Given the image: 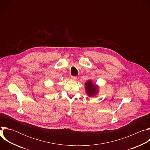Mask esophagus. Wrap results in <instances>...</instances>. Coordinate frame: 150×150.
<instances>
[{
  "mask_svg": "<svg viewBox=\"0 0 150 150\" xmlns=\"http://www.w3.org/2000/svg\"><path fill=\"white\" fill-rule=\"evenodd\" d=\"M71 79L73 80H76L77 79V77L76 76H71Z\"/></svg>",
  "mask_w": 150,
  "mask_h": 150,
  "instance_id": "obj_1",
  "label": "esophagus"
}]
</instances>
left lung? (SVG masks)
<instances>
[{
	"instance_id": "1",
	"label": "left lung",
	"mask_w": 150,
	"mask_h": 150,
	"mask_svg": "<svg viewBox=\"0 0 150 150\" xmlns=\"http://www.w3.org/2000/svg\"><path fill=\"white\" fill-rule=\"evenodd\" d=\"M85 88H86L87 93L89 96L91 97L97 94V88L94 84H93V82L91 81H88L85 83Z\"/></svg>"
}]
</instances>
